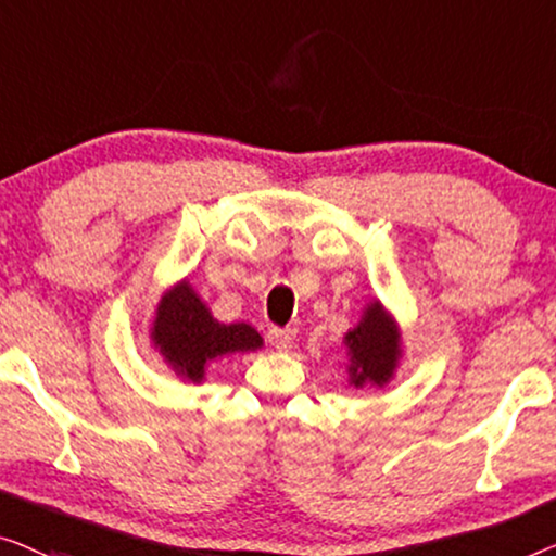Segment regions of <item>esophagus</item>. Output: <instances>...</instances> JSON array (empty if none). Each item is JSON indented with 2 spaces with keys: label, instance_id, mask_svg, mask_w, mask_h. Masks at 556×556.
Returning <instances> with one entry per match:
<instances>
[{
  "label": "esophagus",
  "instance_id": "obj_1",
  "mask_svg": "<svg viewBox=\"0 0 556 556\" xmlns=\"http://www.w3.org/2000/svg\"><path fill=\"white\" fill-rule=\"evenodd\" d=\"M269 338V345L277 348V350H289L294 345V338H296V330H292V327H287V330H279V327H271V330L267 332Z\"/></svg>",
  "mask_w": 556,
  "mask_h": 556
}]
</instances>
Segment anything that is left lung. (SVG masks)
<instances>
[{"instance_id":"1","label":"left lung","mask_w":556,"mask_h":556,"mask_svg":"<svg viewBox=\"0 0 556 556\" xmlns=\"http://www.w3.org/2000/svg\"><path fill=\"white\" fill-rule=\"evenodd\" d=\"M342 345L348 355V386L357 390L390 386L405 355L401 325L378 296L365 302L357 325L345 332Z\"/></svg>"}]
</instances>
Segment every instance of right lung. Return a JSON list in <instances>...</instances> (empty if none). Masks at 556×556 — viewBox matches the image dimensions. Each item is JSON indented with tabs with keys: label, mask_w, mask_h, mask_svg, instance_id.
<instances>
[{
	"label": "right lung",
	"mask_w": 556,
	"mask_h": 556,
	"mask_svg": "<svg viewBox=\"0 0 556 556\" xmlns=\"http://www.w3.org/2000/svg\"><path fill=\"white\" fill-rule=\"evenodd\" d=\"M148 340L176 378L193 386L206 380L208 365L233 353H254L264 345L262 334L247 323L224 325L189 277L163 289L148 319Z\"/></svg>",
	"instance_id": "1"
}]
</instances>
